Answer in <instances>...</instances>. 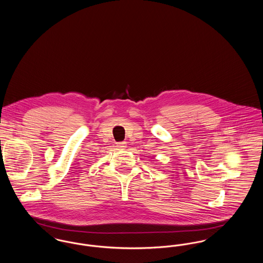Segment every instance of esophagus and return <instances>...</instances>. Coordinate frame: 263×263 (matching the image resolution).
<instances>
[{"instance_id":"34e87169","label":"esophagus","mask_w":263,"mask_h":263,"mask_svg":"<svg viewBox=\"0 0 263 263\" xmlns=\"http://www.w3.org/2000/svg\"><path fill=\"white\" fill-rule=\"evenodd\" d=\"M119 150H124L126 147H127V143L126 142H120V143H117V146H116Z\"/></svg>"}]
</instances>
